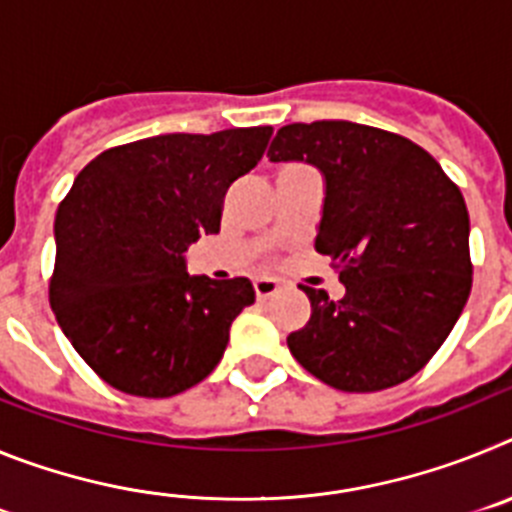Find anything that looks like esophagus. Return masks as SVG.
Instances as JSON below:
<instances>
[{
	"label": "esophagus",
	"instance_id": "1",
	"mask_svg": "<svg viewBox=\"0 0 512 512\" xmlns=\"http://www.w3.org/2000/svg\"><path fill=\"white\" fill-rule=\"evenodd\" d=\"M253 289H256L259 300H269V297H274L279 292V282L271 277H259L253 282Z\"/></svg>",
	"mask_w": 512,
	"mask_h": 512
}]
</instances>
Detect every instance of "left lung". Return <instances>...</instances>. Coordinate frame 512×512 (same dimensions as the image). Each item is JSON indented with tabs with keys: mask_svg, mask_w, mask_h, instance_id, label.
<instances>
[{
	"mask_svg": "<svg viewBox=\"0 0 512 512\" xmlns=\"http://www.w3.org/2000/svg\"><path fill=\"white\" fill-rule=\"evenodd\" d=\"M266 156L325 176L315 251L346 287L341 300L302 287L312 312L287 336L292 356L343 392L387 390L418 374L472 292L459 187L413 140L348 120L284 125Z\"/></svg>",
	"mask_w": 512,
	"mask_h": 512,
	"instance_id": "obj_1",
	"label": "left lung"
}]
</instances>
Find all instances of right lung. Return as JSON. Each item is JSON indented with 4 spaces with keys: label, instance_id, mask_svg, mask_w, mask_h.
<instances>
[{
    "label": "right lung",
    "instance_id": "right-lung-1",
    "mask_svg": "<svg viewBox=\"0 0 512 512\" xmlns=\"http://www.w3.org/2000/svg\"><path fill=\"white\" fill-rule=\"evenodd\" d=\"M269 138L261 125L125 143L89 161L58 205L51 307L115 390L179 395L223 359L256 292L246 277H189L184 251L220 230L225 192Z\"/></svg>",
    "mask_w": 512,
    "mask_h": 512
}]
</instances>
